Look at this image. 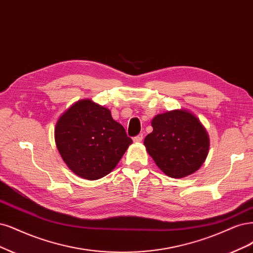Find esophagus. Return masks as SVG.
I'll list each match as a JSON object with an SVG mask.
<instances>
[{
	"label": "esophagus",
	"mask_w": 253,
	"mask_h": 253,
	"mask_svg": "<svg viewBox=\"0 0 253 253\" xmlns=\"http://www.w3.org/2000/svg\"><path fill=\"white\" fill-rule=\"evenodd\" d=\"M142 139H143V135L139 134L133 138V140H134V142H141Z\"/></svg>",
	"instance_id": "esophagus-1"
}]
</instances>
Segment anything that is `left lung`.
<instances>
[{
    "label": "left lung",
    "mask_w": 253,
    "mask_h": 253,
    "mask_svg": "<svg viewBox=\"0 0 253 253\" xmlns=\"http://www.w3.org/2000/svg\"><path fill=\"white\" fill-rule=\"evenodd\" d=\"M144 139L147 153L165 175L183 178L197 171L210 150V137L200 120L186 110L155 116Z\"/></svg>",
    "instance_id": "1"
}]
</instances>
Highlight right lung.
Returning <instances> with one entry per match:
<instances>
[{
	"label": "right lung",
	"instance_id": "right-lung-1",
	"mask_svg": "<svg viewBox=\"0 0 253 253\" xmlns=\"http://www.w3.org/2000/svg\"><path fill=\"white\" fill-rule=\"evenodd\" d=\"M54 137L68 168L88 180L110 173L133 142L110 110L90 99L75 102L59 117Z\"/></svg>",
	"mask_w": 253,
	"mask_h": 253
}]
</instances>
